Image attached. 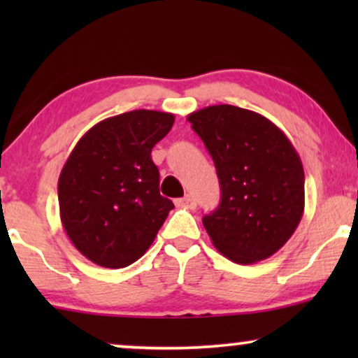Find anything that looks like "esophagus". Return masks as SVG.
I'll use <instances>...</instances> for the list:
<instances>
[{
    "label": "esophagus",
    "instance_id": "34e87169",
    "mask_svg": "<svg viewBox=\"0 0 358 358\" xmlns=\"http://www.w3.org/2000/svg\"><path fill=\"white\" fill-rule=\"evenodd\" d=\"M176 205H178V207H184V208L194 210L195 205H197V203H195V199L192 197V195H185V197L176 200Z\"/></svg>",
    "mask_w": 358,
    "mask_h": 358
}]
</instances>
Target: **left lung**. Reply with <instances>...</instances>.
I'll return each mask as SVG.
<instances>
[{"label":"left lung","instance_id":"1","mask_svg":"<svg viewBox=\"0 0 358 358\" xmlns=\"http://www.w3.org/2000/svg\"><path fill=\"white\" fill-rule=\"evenodd\" d=\"M187 120L212 155L222 202L202 218L213 246L236 264L275 254L305 212V171L295 146L257 112L208 106Z\"/></svg>","mask_w":358,"mask_h":358}]
</instances>
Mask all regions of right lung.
Wrapping results in <instances>:
<instances>
[{
    "label": "right lung",
    "mask_w": 358,
    "mask_h": 358,
    "mask_svg": "<svg viewBox=\"0 0 358 358\" xmlns=\"http://www.w3.org/2000/svg\"><path fill=\"white\" fill-rule=\"evenodd\" d=\"M174 115L138 109L86 131L58 178L65 231L86 259L107 268L130 266L148 251L174 203L159 194L151 150Z\"/></svg>",
    "instance_id": "right-lung-1"
}]
</instances>
